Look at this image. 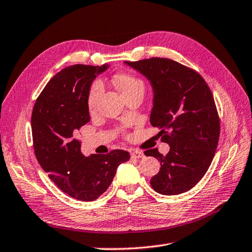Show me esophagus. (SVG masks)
Listing matches in <instances>:
<instances>
[{
    "mask_svg": "<svg viewBox=\"0 0 252 252\" xmlns=\"http://www.w3.org/2000/svg\"><path fill=\"white\" fill-rule=\"evenodd\" d=\"M144 154L142 151H138V150H134L131 153V158L132 159H140V158H144Z\"/></svg>",
    "mask_w": 252,
    "mask_h": 252,
    "instance_id": "obj_1",
    "label": "esophagus"
}]
</instances>
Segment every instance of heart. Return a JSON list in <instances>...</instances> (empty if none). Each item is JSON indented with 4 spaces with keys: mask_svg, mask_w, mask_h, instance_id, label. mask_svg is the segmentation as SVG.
<instances>
[{
    "mask_svg": "<svg viewBox=\"0 0 252 252\" xmlns=\"http://www.w3.org/2000/svg\"><path fill=\"white\" fill-rule=\"evenodd\" d=\"M114 81L124 95L127 94V93H130L132 91H135L137 89H142V90L145 89V85L143 83V80L131 74H126V73L117 74L114 77ZM102 92H103V85L101 81L99 80L93 81L89 89V93H88V99H87L88 108L90 110L95 109L97 101L99 96H101Z\"/></svg>",
    "mask_w": 252,
    "mask_h": 252,
    "instance_id": "obj_1",
    "label": "heart"
}]
</instances>
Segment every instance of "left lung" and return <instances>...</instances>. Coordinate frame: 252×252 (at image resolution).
<instances>
[{
    "label": "left lung",
    "instance_id": "obj_1",
    "mask_svg": "<svg viewBox=\"0 0 252 252\" xmlns=\"http://www.w3.org/2000/svg\"><path fill=\"white\" fill-rule=\"evenodd\" d=\"M150 81L154 107L150 124L169 145L166 156L145 151L161 167L150 185L160 194L176 195L193 188L212 163L218 146L220 119L213 93L194 69L166 58L126 61Z\"/></svg>",
    "mask_w": 252,
    "mask_h": 252
}]
</instances>
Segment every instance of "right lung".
Returning a JSON list of instances; mask_svg holds the SVG:
<instances>
[{
    "instance_id": "obj_1",
    "label": "right lung",
    "mask_w": 252,
    "mask_h": 252,
    "mask_svg": "<svg viewBox=\"0 0 252 252\" xmlns=\"http://www.w3.org/2000/svg\"><path fill=\"white\" fill-rule=\"evenodd\" d=\"M108 66L75 64L56 74L34 104L31 126L34 153L39 165L63 192L91 202L108 189L117 167L130 159L127 151L85 157L79 128L90 121L87 99L96 75Z\"/></svg>"
}]
</instances>
